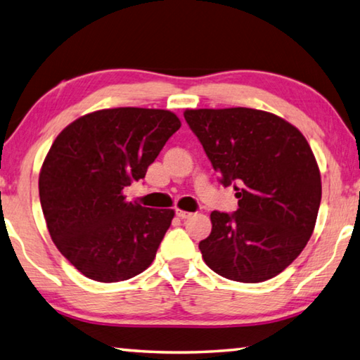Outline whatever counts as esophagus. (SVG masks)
<instances>
[{
	"mask_svg": "<svg viewBox=\"0 0 360 360\" xmlns=\"http://www.w3.org/2000/svg\"><path fill=\"white\" fill-rule=\"evenodd\" d=\"M176 216H178L179 219H188L192 216V212L188 211H182V210H176Z\"/></svg>",
	"mask_w": 360,
	"mask_h": 360,
	"instance_id": "obj_1",
	"label": "esophagus"
}]
</instances>
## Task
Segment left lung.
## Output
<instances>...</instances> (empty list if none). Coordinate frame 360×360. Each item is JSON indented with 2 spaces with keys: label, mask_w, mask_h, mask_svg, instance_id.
Listing matches in <instances>:
<instances>
[{
  "label": "left lung",
  "mask_w": 360,
  "mask_h": 360,
  "mask_svg": "<svg viewBox=\"0 0 360 360\" xmlns=\"http://www.w3.org/2000/svg\"><path fill=\"white\" fill-rule=\"evenodd\" d=\"M235 212H211L200 241L205 264L231 281L262 283L294 262L311 236L321 205V173L304 136L278 115L251 108L187 109Z\"/></svg>",
  "instance_id": "1"
}]
</instances>
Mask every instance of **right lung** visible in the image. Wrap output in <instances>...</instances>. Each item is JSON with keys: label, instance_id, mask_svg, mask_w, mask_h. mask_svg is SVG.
I'll list each match as a JSON object with an SVG mask.
<instances>
[{"label": "right lung", "instance_id": "obj_1", "mask_svg": "<svg viewBox=\"0 0 360 360\" xmlns=\"http://www.w3.org/2000/svg\"><path fill=\"white\" fill-rule=\"evenodd\" d=\"M179 127L165 109L114 108L56 138L39 173L41 208L52 241L84 276L125 281L152 264L174 211L127 202L124 188L144 178Z\"/></svg>", "mask_w": 360, "mask_h": 360}]
</instances>
